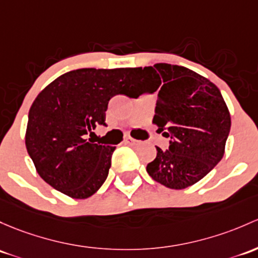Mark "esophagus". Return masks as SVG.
Wrapping results in <instances>:
<instances>
[{
  "instance_id": "1",
  "label": "esophagus",
  "mask_w": 258,
  "mask_h": 258,
  "mask_svg": "<svg viewBox=\"0 0 258 258\" xmlns=\"http://www.w3.org/2000/svg\"><path fill=\"white\" fill-rule=\"evenodd\" d=\"M137 142H138L137 140H135V138H132L130 136L124 137V140H123V143H124V145H127V146H135Z\"/></svg>"
}]
</instances>
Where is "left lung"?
Here are the masks:
<instances>
[{"label":"left lung","instance_id":"1","mask_svg":"<svg viewBox=\"0 0 258 258\" xmlns=\"http://www.w3.org/2000/svg\"><path fill=\"white\" fill-rule=\"evenodd\" d=\"M140 89L131 97L158 90L153 123L170 137L169 148L157 147L147 172L170 189H184L221 161L231 116L218 86L188 68L165 63L138 68Z\"/></svg>","mask_w":258,"mask_h":258}]
</instances>
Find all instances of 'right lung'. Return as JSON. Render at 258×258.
<instances>
[{
    "mask_svg": "<svg viewBox=\"0 0 258 258\" xmlns=\"http://www.w3.org/2000/svg\"><path fill=\"white\" fill-rule=\"evenodd\" d=\"M137 68L65 73L45 86L29 108L26 147L40 178L73 199H86L106 180L116 147L89 136L105 123L111 97L136 93Z\"/></svg>",
    "mask_w": 258,
    "mask_h": 258,
    "instance_id": "obj_1",
    "label": "right lung"
}]
</instances>
